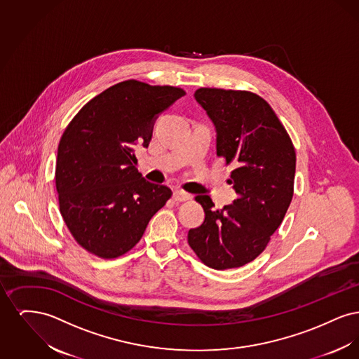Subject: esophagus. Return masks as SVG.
Listing matches in <instances>:
<instances>
[{
  "instance_id": "esophagus-1",
  "label": "esophagus",
  "mask_w": 359,
  "mask_h": 359,
  "mask_svg": "<svg viewBox=\"0 0 359 359\" xmlns=\"http://www.w3.org/2000/svg\"><path fill=\"white\" fill-rule=\"evenodd\" d=\"M191 198H192V195H189L188 192L183 191V189H176V191L173 192V199H175L176 202H187Z\"/></svg>"
}]
</instances>
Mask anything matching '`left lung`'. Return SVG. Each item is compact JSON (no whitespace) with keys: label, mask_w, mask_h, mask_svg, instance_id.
<instances>
[{"label":"left lung","mask_w":359,"mask_h":359,"mask_svg":"<svg viewBox=\"0 0 359 359\" xmlns=\"http://www.w3.org/2000/svg\"><path fill=\"white\" fill-rule=\"evenodd\" d=\"M195 100L217 132V154L233 164L229 184L238 194L215 210L208 195L195 198L205 222L188 231V243L207 266L239 268L266 248L293 196L296 154L269 103L249 91L199 88Z\"/></svg>","instance_id":"left-lung-1"}]
</instances>
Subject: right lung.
Returning <instances> with one entry per match:
<instances>
[{"mask_svg": "<svg viewBox=\"0 0 359 359\" xmlns=\"http://www.w3.org/2000/svg\"><path fill=\"white\" fill-rule=\"evenodd\" d=\"M184 90L125 81L86 103L60 138L56 189L60 214L87 252L116 258L141 239L172 191L137 171L135 149L148 148L157 117Z\"/></svg>", "mask_w": 359, "mask_h": 359, "instance_id": "right-lung-1", "label": "right lung"}]
</instances>
